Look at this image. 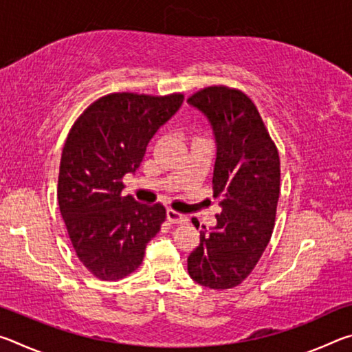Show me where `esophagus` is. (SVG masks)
<instances>
[{
  "label": "esophagus",
  "mask_w": 352,
  "mask_h": 352,
  "mask_svg": "<svg viewBox=\"0 0 352 352\" xmlns=\"http://www.w3.org/2000/svg\"><path fill=\"white\" fill-rule=\"evenodd\" d=\"M166 216H168V220L172 223H183V222H186V220H188V217L184 216V214L172 210V208H169L168 212H166Z\"/></svg>",
  "instance_id": "obj_1"
}]
</instances>
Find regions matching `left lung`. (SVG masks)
Here are the masks:
<instances>
[{
    "instance_id": "obj_1",
    "label": "left lung",
    "mask_w": 352,
    "mask_h": 352,
    "mask_svg": "<svg viewBox=\"0 0 352 352\" xmlns=\"http://www.w3.org/2000/svg\"><path fill=\"white\" fill-rule=\"evenodd\" d=\"M206 118L216 141L212 190L222 197L217 223L200 231L188 272L210 289L245 279L269 245L279 199V155L252 99L239 90L208 87L188 99ZM199 226V220L192 219Z\"/></svg>"
}]
</instances>
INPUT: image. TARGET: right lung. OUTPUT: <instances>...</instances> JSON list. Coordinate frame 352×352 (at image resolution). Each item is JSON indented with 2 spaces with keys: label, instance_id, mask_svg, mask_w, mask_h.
<instances>
[{
  "label": "right lung",
  "instance_id": "obj_1",
  "mask_svg": "<svg viewBox=\"0 0 352 352\" xmlns=\"http://www.w3.org/2000/svg\"><path fill=\"white\" fill-rule=\"evenodd\" d=\"M182 104L183 94L113 93L69 130L57 200L77 258L99 279L118 281L138 269L162 228L166 208L124 197L122 177L140 168L148 141Z\"/></svg>",
  "mask_w": 352,
  "mask_h": 352
}]
</instances>
